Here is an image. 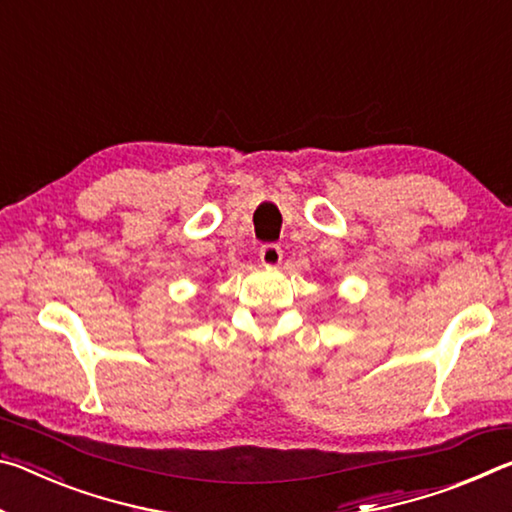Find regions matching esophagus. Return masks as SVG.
I'll return each instance as SVG.
<instances>
[{
	"label": "esophagus",
	"mask_w": 512,
	"mask_h": 512,
	"mask_svg": "<svg viewBox=\"0 0 512 512\" xmlns=\"http://www.w3.org/2000/svg\"><path fill=\"white\" fill-rule=\"evenodd\" d=\"M259 259H262V264L266 266H277L282 262V248L277 244H264L259 248Z\"/></svg>",
	"instance_id": "34e87169"
}]
</instances>
